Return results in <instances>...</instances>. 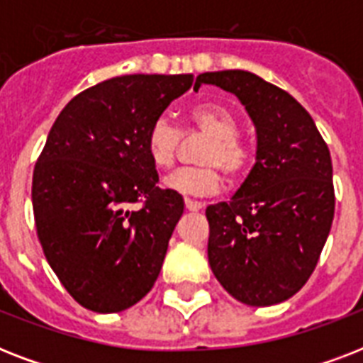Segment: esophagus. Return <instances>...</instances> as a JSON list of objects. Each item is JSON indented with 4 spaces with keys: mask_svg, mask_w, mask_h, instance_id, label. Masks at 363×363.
Instances as JSON below:
<instances>
[{
    "mask_svg": "<svg viewBox=\"0 0 363 363\" xmlns=\"http://www.w3.org/2000/svg\"><path fill=\"white\" fill-rule=\"evenodd\" d=\"M184 207L188 211H192V213H198V211L203 209V203H199L196 199H190V198H184Z\"/></svg>",
    "mask_w": 363,
    "mask_h": 363,
    "instance_id": "1",
    "label": "esophagus"
}]
</instances>
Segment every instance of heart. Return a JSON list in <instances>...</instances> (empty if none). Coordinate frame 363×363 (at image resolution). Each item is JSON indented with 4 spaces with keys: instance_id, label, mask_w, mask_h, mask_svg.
<instances>
[{
    "instance_id": "obj_1",
    "label": "heart",
    "mask_w": 363,
    "mask_h": 363,
    "mask_svg": "<svg viewBox=\"0 0 363 363\" xmlns=\"http://www.w3.org/2000/svg\"><path fill=\"white\" fill-rule=\"evenodd\" d=\"M241 124L224 105L203 104L188 111L186 135L207 137L198 148L199 165L182 167L164 179L167 190L190 196H209L220 186V173L238 181L252 164V150L239 139ZM182 143V131L169 118L160 116L148 128L147 154L154 167L167 169L175 164Z\"/></svg>"
}]
</instances>
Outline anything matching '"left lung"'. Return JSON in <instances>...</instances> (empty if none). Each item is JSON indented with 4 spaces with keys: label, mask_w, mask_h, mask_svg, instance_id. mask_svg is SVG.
Instances as JSON below:
<instances>
[{
    "label": "left lung",
    "mask_w": 363,
    "mask_h": 363,
    "mask_svg": "<svg viewBox=\"0 0 363 363\" xmlns=\"http://www.w3.org/2000/svg\"><path fill=\"white\" fill-rule=\"evenodd\" d=\"M196 82L235 94L258 135L256 164L232 201L205 211L211 269L241 303H281L309 281L332 228L328 145L309 113L262 77L228 69Z\"/></svg>",
    "instance_id": "left-lung-1"
}]
</instances>
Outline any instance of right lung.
<instances>
[{
    "mask_svg": "<svg viewBox=\"0 0 363 363\" xmlns=\"http://www.w3.org/2000/svg\"><path fill=\"white\" fill-rule=\"evenodd\" d=\"M192 84V75L115 77L77 94L48 131L31 182L37 238L86 309L121 313L158 279L184 201L156 186L147 133Z\"/></svg>",
    "mask_w": 363,
    "mask_h": 363,
    "instance_id": "obj_1",
    "label": "right lung"
}]
</instances>
